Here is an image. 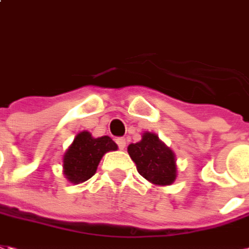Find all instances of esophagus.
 I'll use <instances>...</instances> for the list:
<instances>
[{"label": "esophagus", "instance_id": "34e87169", "mask_svg": "<svg viewBox=\"0 0 249 249\" xmlns=\"http://www.w3.org/2000/svg\"><path fill=\"white\" fill-rule=\"evenodd\" d=\"M116 143H118V146H119V149L123 150L124 147H126L127 142H126V139H124V138H118V139H116Z\"/></svg>", "mask_w": 249, "mask_h": 249}]
</instances>
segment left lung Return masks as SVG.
<instances>
[{"mask_svg": "<svg viewBox=\"0 0 249 249\" xmlns=\"http://www.w3.org/2000/svg\"><path fill=\"white\" fill-rule=\"evenodd\" d=\"M127 151L143 178L157 186L173 184L177 177L176 154L154 133L146 131L137 143L128 144Z\"/></svg>", "mask_w": 249, "mask_h": 249, "instance_id": "8db88e82", "label": "left lung"}]
</instances>
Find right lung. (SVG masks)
Here are the masks:
<instances>
[{"instance_id": "1", "label": "right lung", "mask_w": 249, "mask_h": 249, "mask_svg": "<svg viewBox=\"0 0 249 249\" xmlns=\"http://www.w3.org/2000/svg\"><path fill=\"white\" fill-rule=\"evenodd\" d=\"M116 143L108 135L93 138L88 131L79 133L63 158V172L72 184H80L96 173L102 157L108 151H115Z\"/></svg>"}]
</instances>
